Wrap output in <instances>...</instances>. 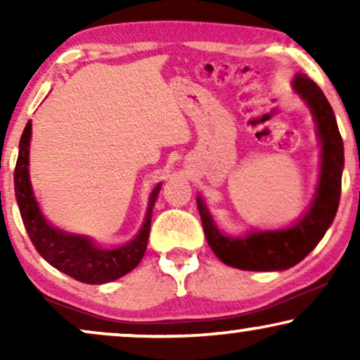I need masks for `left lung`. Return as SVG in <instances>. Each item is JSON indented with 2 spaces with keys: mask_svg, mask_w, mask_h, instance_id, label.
I'll return each mask as SVG.
<instances>
[{
  "mask_svg": "<svg viewBox=\"0 0 360 360\" xmlns=\"http://www.w3.org/2000/svg\"><path fill=\"white\" fill-rule=\"evenodd\" d=\"M293 90L311 110L321 142V172L316 193L303 218L293 226L277 231H254L243 238H231L221 233L203 198L198 196L196 205L206 240L221 262L231 267L254 272L293 267L316 248L336 216L344 169V146L336 117L321 88L304 73L295 75Z\"/></svg>",
  "mask_w": 360,
  "mask_h": 360,
  "instance_id": "left-lung-1",
  "label": "left lung"
}]
</instances>
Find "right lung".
Instances as JSON below:
<instances>
[{"instance_id":"add662e5","label":"right lung","mask_w":360,"mask_h":360,"mask_svg":"<svg viewBox=\"0 0 360 360\" xmlns=\"http://www.w3.org/2000/svg\"><path fill=\"white\" fill-rule=\"evenodd\" d=\"M32 124L27 121L19 141V154L16 169H14V191L21 218L29 238L37 252L47 260L52 267L67 274L78 282L101 285L121 278L122 275L136 269L144 257L147 240L150 233L152 208L162 184L152 190L144 224L137 236L129 243L117 249H101L86 236L68 234L49 223L39 210L34 196L31 180H29V144H31Z\"/></svg>"}]
</instances>
